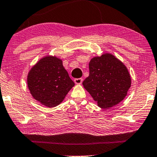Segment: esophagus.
<instances>
[{
	"label": "esophagus",
	"instance_id": "1",
	"mask_svg": "<svg viewBox=\"0 0 157 157\" xmlns=\"http://www.w3.org/2000/svg\"><path fill=\"white\" fill-rule=\"evenodd\" d=\"M82 81H83L82 78H76L74 79L75 83L77 84V85H80V84H82Z\"/></svg>",
	"mask_w": 157,
	"mask_h": 157
}]
</instances>
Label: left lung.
<instances>
[{"mask_svg": "<svg viewBox=\"0 0 157 157\" xmlns=\"http://www.w3.org/2000/svg\"><path fill=\"white\" fill-rule=\"evenodd\" d=\"M90 75L82 85L98 106L109 109L123 101L131 86L127 67L111 53L94 57L89 63Z\"/></svg>", "mask_w": 157, "mask_h": 157, "instance_id": "left-lung-1", "label": "left lung"}]
</instances>
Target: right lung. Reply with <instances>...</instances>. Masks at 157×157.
I'll return each instance as SVG.
<instances>
[{
	"label": "right lung",
	"instance_id": "1",
	"mask_svg": "<svg viewBox=\"0 0 157 157\" xmlns=\"http://www.w3.org/2000/svg\"><path fill=\"white\" fill-rule=\"evenodd\" d=\"M75 83L60 58L47 56L39 60L27 75V86L34 99L46 107L60 104Z\"/></svg>",
	"mask_w": 157,
	"mask_h": 157
}]
</instances>
